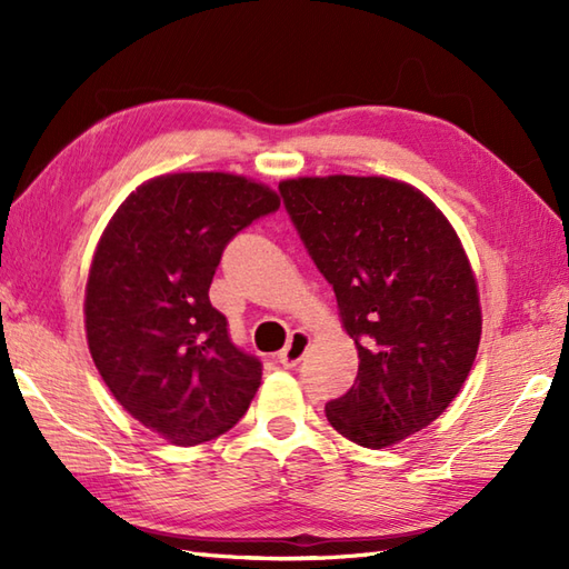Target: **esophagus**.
<instances>
[{"label":"esophagus","mask_w":569,"mask_h":569,"mask_svg":"<svg viewBox=\"0 0 569 569\" xmlns=\"http://www.w3.org/2000/svg\"><path fill=\"white\" fill-rule=\"evenodd\" d=\"M308 347H310V337H308L306 332L296 330V332L291 335V340H288V345L281 349V352H278V361H281V365H283L286 369H293V367L298 365V361L303 359Z\"/></svg>","instance_id":"obj_1"}]
</instances>
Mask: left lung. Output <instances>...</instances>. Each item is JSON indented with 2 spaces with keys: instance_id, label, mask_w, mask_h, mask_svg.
Listing matches in <instances>:
<instances>
[{
  "instance_id": "left-lung-1",
  "label": "left lung",
  "mask_w": 569,
  "mask_h": 569,
  "mask_svg": "<svg viewBox=\"0 0 569 569\" xmlns=\"http://www.w3.org/2000/svg\"><path fill=\"white\" fill-rule=\"evenodd\" d=\"M278 190L359 352L355 386L325 406L330 426L371 450L430 426L462 389L481 337L452 224L391 178H296Z\"/></svg>"
}]
</instances>
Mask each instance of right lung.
<instances>
[{
    "instance_id": "obj_1",
    "label": "right lung",
    "mask_w": 569,
    "mask_h": 569,
    "mask_svg": "<svg viewBox=\"0 0 569 569\" xmlns=\"http://www.w3.org/2000/svg\"><path fill=\"white\" fill-rule=\"evenodd\" d=\"M278 204L241 176L168 173L104 229L84 288L90 355L127 413L168 442L220 438L259 389L261 361L229 340L210 283L229 241Z\"/></svg>"
}]
</instances>
